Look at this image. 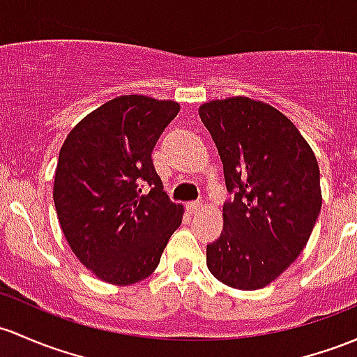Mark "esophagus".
I'll return each mask as SVG.
<instances>
[{
    "label": "esophagus",
    "mask_w": 357,
    "mask_h": 357,
    "mask_svg": "<svg viewBox=\"0 0 357 357\" xmlns=\"http://www.w3.org/2000/svg\"><path fill=\"white\" fill-rule=\"evenodd\" d=\"M201 209H202L201 202H189V204H187V211H189L190 214H197Z\"/></svg>",
    "instance_id": "esophagus-1"
}]
</instances>
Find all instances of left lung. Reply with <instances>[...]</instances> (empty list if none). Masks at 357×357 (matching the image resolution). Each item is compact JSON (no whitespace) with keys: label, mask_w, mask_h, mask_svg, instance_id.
I'll list each match as a JSON object with an SVG mask.
<instances>
[{"label":"left lung","mask_w":357,"mask_h":357,"mask_svg":"<svg viewBox=\"0 0 357 357\" xmlns=\"http://www.w3.org/2000/svg\"><path fill=\"white\" fill-rule=\"evenodd\" d=\"M199 116L223 162V231L208 245V269L235 289L271 284L306 247L320 214V170L284 114L248 97L211 100Z\"/></svg>","instance_id":"left-lung-1"}]
</instances>
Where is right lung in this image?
I'll list each match as a JSON object with an SVG mask.
<instances>
[{"label":"right lung","instance_id":"right-lung-1","mask_svg":"<svg viewBox=\"0 0 357 357\" xmlns=\"http://www.w3.org/2000/svg\"><path fill=\"white\" fill-rule=\"evenodd\" d=\"M178 110L177 102L122 95L88 114L63 143L57 220L73 254L102 281L146 279L182 223L183 208L168 199L151 160Z\"/></svg>","mask_w":357,"mask_h":357}]
</instances>
